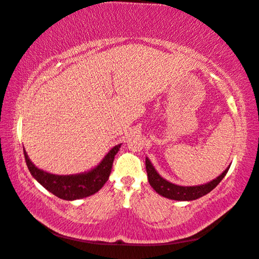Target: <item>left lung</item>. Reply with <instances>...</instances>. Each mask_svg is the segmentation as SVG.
<instances>
[{
    "label": "left lung",
    "mask_w": 259,
    "mask_h": 259,
    "mask_svg": "<svg viewBox=\"0 0 259 259\" xmlns=\"http://www.w3.org/2000/svg\"><path fill=\"white\" fill-rule=\"evenodd\" d=\"M146 168L149 183H150L153 190H156V192L159 193L160 196L173 199V200L190 201L196 200V199L209 193L212 189H215L220 184L221 181L224 179V176L228 173L230 167H228L219 178L212 180L211 182L202 185H197V187H180V185L173 184L168 182V181H166L165 179H162L155 170V168H153V166L151 165V162L148 158H146Z\"/></svg>",
    "instance_id": "left-lung-1"
}]
</instances>
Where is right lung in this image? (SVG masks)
<instances>
[{
	"label": "right lung",
	"mask_w": 259,
	"mask_h": 259,
	"mask_svg": "<svg viewBox=\"0 0 259 259\" xmlns=\"http://www.w3.org/2000/svg\"><path fill=\"white\" fill-rule=\"evenodd\" d=\"M119 148L120 144L113 147L104 157L101 164L93 170L85 174L69 176L53 175L40 170L29 160L26 151H24V155L30 174L33 175L34 179L37 180L39 184H42L48 191L53 193L58 198L65 199V200H75V199L92 196L103 187L111 173L112 162Z\"/></svg>",
	"instance_id": "right-lung-1"
}]
</instances>
